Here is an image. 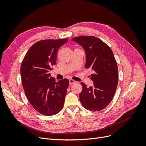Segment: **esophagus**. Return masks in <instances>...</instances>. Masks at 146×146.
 I'll list each match as a JSON object with an SVG mask.
<instances>
[{"label": "esophagus", "instance_id": "1", "mask_svg": "<svg viewBox=\"0 0 146 146\" xmlns=\"http://www.w3.org/2000/svg\"><path fill=\"white\" fill-rule=\"evenodd\" d=\"M76 82L74 81V80H72V79H70V80H69V84L70 85H72V84H74L76 83Z\"/></svg>", "mask_w": 146, "mask_h": 146}]
</instances>
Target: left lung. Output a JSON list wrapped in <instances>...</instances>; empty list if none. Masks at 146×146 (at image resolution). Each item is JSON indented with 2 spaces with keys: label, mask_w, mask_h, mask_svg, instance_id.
<instances>
[{
  "label": "left lung",
  "mask_w": 146,
  "mask_h": 146,
  "mask_svg": "<svg viewBox=\"0 0 146 146\" xmlns=\"http://www.w3.org/2000/svg\"><path fill=\"white\" fill-rule=\"evenodd\" d=\"M72 40L83 47L86 54L85 68L94 71L90 78L93 86L86 87L81 83V104L90 111H100L111 102L117 86L118 69L113 53L107 44L95 36H78Z\"/></svg>",
  "instance_id": "left-lung-1"
}]
</instances>
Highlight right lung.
<instances>
[{"label": "right lung", "instance_id": "add662e5", "mask_svg": "<svg viewBox=\"0 0 146 146\" xmlns=\"http://www.w3.org/2000/svg\"><path fill=\"white\" fill-rule=\"evenodd\" d=\"M68 39H45L31 47L22 62L21 76L26 97L39 113L52 116L63 108L69 86L67 78L56 82L49 70L56 64L58 48Z\"/></svg>", "mask_w": 146, "mask_h": 146}]
</instances>
